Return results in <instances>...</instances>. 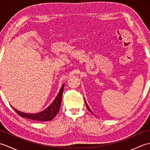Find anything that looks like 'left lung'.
Returning <instances> with one entry per match:
<instances>
[{
  "mask_svg": "<svg viewBox=\"0 0 150 150\" xmlns=\"http://www.w3.org/2000/svg\"><path fill=\"white\" fill-rule=\"evenodd\" d=\"M86 107H87V108H88V110H89V111H90V112H91V113H93V112H92V111H91V110L90 109V108H89V107H88V104H87V103H86Z\"/></svg>",
  "mask_w": 150,
  "mask_h": 150,
  "instance_id": "obj_1",
  "label": "left lung"
}]
</instances>
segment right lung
I'll use <instances>...</instances> for the list:
<instances>
[{
  "label": "right lung",
  "instance_id": "1",
  "mask_svg": "<svg viewBox=\"0 0 150 150\" xmlns=\"http://www.w3.org/2000/svg\"><path fill=\"white\" fill-rule=\"evenodd\" d=\"M64 85H62V88H60L59 91V93H58L55 99L53 100V103L50 105V106L47 107L46 110H43L40 113H35V114H31V113H25L23 112H21L14 108H13L15 112L19 115L22 117L27 118V119L37 120V121H50L52 120L54 117H55L57 113L59 112L60 107V104H61L62 101V93L64 90Z\"/></svg>",
  "mask_w": 150,
  "mask_h": 150
}]
</instances>
